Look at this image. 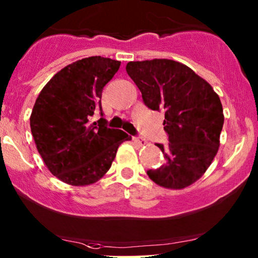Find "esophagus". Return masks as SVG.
<instances>
[{"label": "esophagus", "instance_id": "obj_1", "mask_svg": "<svg viewBox=\"0 0 258 258\" xmlns=\"http://www.w3.org/2000/svg\"><path fill=\"white\" fill-rule=\"evenodd\" d=\"M134 141L136 142V144H139L140 146L147 145V141H146V140L142 139V138H134Z\"/></svg>", "mask_w": 258, "mask_h": 258}]
</instances>
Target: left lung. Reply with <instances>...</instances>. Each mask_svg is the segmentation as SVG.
Masks as SVG:
<instances>
[{
  "label": "left lung",
  "mask_w": 258,
  "mask_h": 258,
  "mask_svg": "<svg viewBox=\"0 0 258 258\" xmlns=\"http://www.w3.org/2000/svg\"><path fill=\"white\" fill-rule=\"evenodd\" d=\"M125 69L146 106L165 112L168 145L157 144L165 163L147 174L167 189L191 185L206 172L220 146L224 125L220 98L189 67L172 59L129 62Z\"/></svg>",
  "instance_id": "left-lung-1"
}]
</instances>
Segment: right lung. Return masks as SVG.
<instances>
[{
	"label": "right lung",
	"instance_id": "right-lung-1",
	"mask_svg": "<svg viewBox=\"0 0 258 258\" xmlns=\"http://www.w3.org/2000/svg\"><path fill=\"white\" fill-rule=\"evenodd\" d=\"M120 62L101 56L79 59L59 71L38 95L30 118L37 149L53 176L71 185H88L109 171L117 149L132 140L101 118L104 86Z\"/></svg>",
	"mask_w": 258,
	"mask_h": 258
}]
</instances>
